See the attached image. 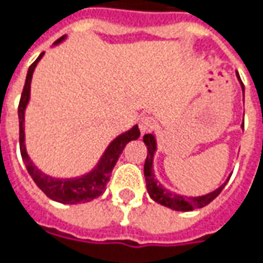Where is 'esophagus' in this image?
<instances>
[{"mask_svg":"<svg viewBox=\"0 0 263 263\" xmlns=\"http://www.w3.org/2000/svg\"><path fill=\"white\" fill-rule=\"evenodd\" d=\"M155 119H152L149 116H143L142 119L139 120V128H140L142 133H147V132H150L152 128L155 127Z\"/></svg>","mask_w":263,"mask_h":263,"instance_id":"1","label":"esophagus"}]
</instances>
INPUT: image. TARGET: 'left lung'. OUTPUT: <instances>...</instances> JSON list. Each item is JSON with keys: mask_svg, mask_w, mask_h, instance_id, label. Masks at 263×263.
I'll use <instances>...</instances> for the list:
<instances>
[{"mask_svg": "<svg viewBox=\"0 0 263 263\" xmlns=\"http://www.w3.org/2000/svg\"><path fill=\"white\" fill-rule=\"evenodd\" d=\"M238 76L239 83L242 87V91H245L243 88V83ZM243 127V124H242ZM143 142L147 147V157H146V162H144V177H146V187H147V193L149 196L157 202L159 204H163L166 208H170L173 211L179 212H190L199 209V208H203L206 204H209L215 199L219 196V193L223 190V187L228 183L229 177L226 179L225 183H222L219 186L218 189L213 190L208 195H202V196H183V195H179L175 193L172 190L163 187L162 183H157V179L155 176V170H153V162H155V153L157 150V142H156V135L155 133H150V135L143 136Z\"/></svg>", "mask_w": 263, "mask_h": 263, "instance_id": "1", "label": "left lung"}]
</instances>
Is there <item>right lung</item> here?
<instances>
[{"label": "right lung", "instance_id": "1", "mask_svg": "<svg viewBox=\"0 0 263 263\" xmlns=\"http://www.w3.org/2000/svg\"><path fill=\"white\" fill-rule=\"evenodd\" d=\"M66 38L67 35H63L61 38H59L52 44V47L61 44ZM43 55H44V52H41L38 55V59L32 63L30 68H28V71H27L24 90H23L20 106H18L21 156H23L25 167L28 170L30 176L32 177V180L51 200L64 204L86 203V202H90L96 197H99L106 190V186H107L108 180H110V175H111L113 167L116 166L119 157H120L121 152L126 147V144L128 142L139 139L140 130H139V126L135 124L133 127L128 128L124 133H121L116 139H113L106 147L104 153L101 155L100 160L97 162V164L90 172H87L81 176L54 177L38 169L37 166L32 163L31 157L28 156L27 147H25V108L30 103L32 74H34V70H35L37 64L40 63V60L43 59Z\"/></svg>", "mask_w": 263, "mask_h": 263}]
</instances>
